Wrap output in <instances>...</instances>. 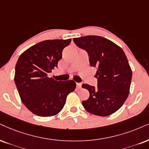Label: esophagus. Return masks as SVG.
Returning <instances> with one entry per match:
<instances>
[{"mask_svg": "<svg viewBox=\"0 0 149 149\" xmlns=\"http://www.w3.org/2000/svg\"><path fill=\"white\" fill-rule=\"evenodd\" d=\"M77 88H81V83H77Z\"/></svg>", "mask_w": 149, "mask_h": 149, "instance_id": "1", "label": "esophagus"}]
</instances>
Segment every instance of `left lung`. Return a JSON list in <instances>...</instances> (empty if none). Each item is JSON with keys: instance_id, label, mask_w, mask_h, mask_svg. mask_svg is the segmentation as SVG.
<instances>
[{"instance_id": "obj_1", "label": "left lung", "mask_w": 149, "mask_h": 149, "mask_svg": "<svg viewBox=\"0 0 149 149\" xmlns=\"http://www.w3.org/2000/svg\"><path fill=\"white\" fill-rule=\"evenodd\" d=\"M73 41L89 56L90 65L97 69V86L83 84L90 97L82 102L89 113L108 116L121 108L129 94L132 70L123 49L100 36L74 38Z\"/></svg>"}]
</instances>
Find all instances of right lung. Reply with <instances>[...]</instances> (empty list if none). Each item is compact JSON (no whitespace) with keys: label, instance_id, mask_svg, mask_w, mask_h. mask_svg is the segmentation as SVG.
<instances>
[{"label":"right lung","instance_id":"right-lung-1","mask_svg":"<svg viewBox=\"0 0 149 149\" xmlns=\"http://www.w3.org/2000/svg\"><path fill=\"white\" fill-rule=\"evenodd\" d=\"M71 39L46 40L33 45L19 56L14 81L24 105L38 116L49 117L61 111L66 97L76 88L72 80L55 81L47 74L62 58Z\"/></svg>","mask_w":149,"mask_h":149}]
</instances>
